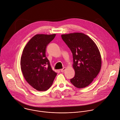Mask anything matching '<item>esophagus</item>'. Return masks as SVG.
<instances>
[{
  "instance_id": "34e87169",
  "label": "esophagus",
  "mask_w": 120,
  "mask_h": 120,
  "mask_svg": "<svg viewBox=\"0 0 120 120\" xmlns=\"http://www.w3.org/2000/svg\"><path fill=\"white\" fill-rule=\"evenodd\" d=\"M66 67H64V68H62V69H60V71L62 72H64V71L66 70Z\"/></svg>"
}]
</instances>
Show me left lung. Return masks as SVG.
Returning <instances> with one entry per match:
<instances>
[{
    "label": "left lung",
    "instance_id": "1",
    "mask_svg": "<svg viewBox=\"0 0 120 120\" xmlns=\"http://www.w3.org/2000/svg\"><path fill=\"white\" fill-rule=\"evenodd\" d=\"M73 55L75 75L70 82L79 88L89 86L101 70L102 59L98 47L88 35L81 33L61 35Z\"/></svg>",
    "mask_w": 120,
    "mask_h": 120
}]
</instances>
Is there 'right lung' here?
<instances>
[{
  "mask_svg": "<svg viewBox=\"0 0 120 120\" xmlns=\"http://www.w3.org/2000/svg\"><path fill=\"white\" fill-rule=\"evenodd\" d=\"M56 34H38L33 37L24 48L20 65L28 83L39 91H46L52 85L57 73L46 57L47 46Z\"/></svg>",
  "mask_w": 120,
  "mask_h": 120,
  "instance_id": "add662e5",
  "label": "right lung"
}]
</instances>
